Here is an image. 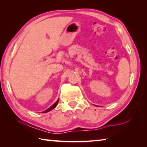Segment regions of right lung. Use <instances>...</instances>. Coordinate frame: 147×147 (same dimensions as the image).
<instances>
[{
    "label": "right lung",
    "mask_w": 147,
    "mask_h": 147,
    "mask_svg": "<svg viewBox=\"0 0 147 147\" xmlns=\"http://www.w3.org/2000/svg\"><path fill=\"white\" fill-rule=\"evenodd\" d=\"M58 102H59V99H58V100H57V101L55 103H54V104H53V106H51V107H50L49 108H48L47 109H46V110L45 111H43V112H42V113H47V112H48V111L52 110V109H53L54 108H55L56 107V106H57V104H58Z\"/></svg>",
    "instance_id": "add662e5"
}]
</instances>
